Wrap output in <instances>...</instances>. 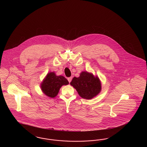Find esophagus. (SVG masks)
Wrapping results in <instances>:
<instances>
[{
    "label": "esophagus",
    "mask_w": 147,
    "mask_h": 147,
    "mask_svg": "<svg viewBox=\"0 0 147 147\" xmlns=\"http://www.w3.org/2000/svg\"><path fill=\"white\" fill-rule=\"evenodd\" d=\"M71 79H72V78H71V77H69V78H67V80L69 81V82H71Z\"/></svg>",
    "instance_id": "obj_1"
}]
</instances>
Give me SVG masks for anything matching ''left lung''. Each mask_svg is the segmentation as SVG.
<instances>
[{
	"label": "left lung",
	"instance_id": "obj_1",
	"mask_svg": "<svg viewBox=\"0 0 147 147\" xmlns=\"http://www.w3.org/2000/svg\"><path fill=\"white\" fill-rule=\"evenodd\" d=\"M70 84L81 98L87 100L95 97L101 91V83L98 77L87 71L80 73L78 78L74 77Z\"/></svg>",
	"mask_w": 147,
	"mask_h": 147
}]
</instances>
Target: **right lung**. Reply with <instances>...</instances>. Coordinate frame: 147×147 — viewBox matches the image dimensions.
<instances>
[{"mask_svg":"<svg viewBox=\"0 0 147 147\" xmlns=\"http://www.w3.org/2000/svg\"><path fill=\"white\" fill-rule=\"evenodd\" d=\"M69 84L68 80L62 76H58L55 72H49L41 82L40 88L46 96L55 98L63 85Z\"/></svg>","mask_w":147,"mask_h":147,"instance_id":"right-lung-1","label":"right lung"}]
</instances>
